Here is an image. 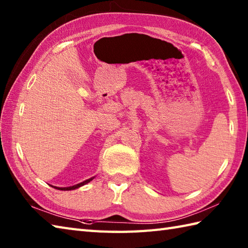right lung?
Listing matches in <instances>:
<instances>
[{"label": "right lung", "instance_id": "1", "mask_svg": "<svg viewBox=\"0 0 248 248\" xmlns=\"http://www.w3.org/2000/svg\"><path fill=\"white\" fill-rule=\"evenodd\" d=\"M93 178L87 179V180H85V181H83V182H81V183H78V184H76V186H69V187H57V186H53V187H54V188H56V189H62V191H71V189H76V188H78V187H80V186H84V184H86V183H88V182H91V181L93 180Z\"/></svg>", "mask_w": 248, "mask_h": 248}]
</instances>
